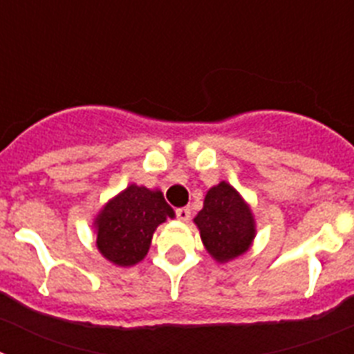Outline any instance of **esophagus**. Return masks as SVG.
Segmentation results:
<instances>
[{"mask_svg":"<svg viewBox=\"0 0 354 354\" xmlns=\"http://www.w3.org/2000/svg\"><path fill=\"white\" fill-rule=\"evenodd\" d=\"M175 214H177V218H179L180 221H187L189 218H192V209H189V207H179L177 211H175Z\"/></svg>","mask_w":354,"mask_h":354,"instance_id":"obj_1","label":"esophagus"}]
</instances>
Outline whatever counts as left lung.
Returning a JSON list of instances; mask_svg holds the SVG:
<instances>
[{
  "label": "left lung",
  "mask_w": 354,
  "mask_h": 354,
  "mask_svg": "<svg viewBox=\"0 0 354 354\" xmlns=\"http://www.w3.org/2000/svg\"><path fill=\"white\" fill-rule=\"evenodd\" d=\"M195 223L205 250L218 262L232 261L248 252L255 237L250 205L225 180L209 189Z\"/></svg>",
  "instance_id": "left-lung-1"
}]
</instances>
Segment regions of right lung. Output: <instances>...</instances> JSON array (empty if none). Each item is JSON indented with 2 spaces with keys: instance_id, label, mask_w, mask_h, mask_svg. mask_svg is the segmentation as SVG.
Here are the masks:
<instances>
[{
  "instance_id": "right-lung-1",
  "label": "right lung",
  "mask_w": 354,
  "mask_h": 354,
  "mask_svg": "<svg viewBox=\"0 0 354 354\" xmlns=\"http://www.w3.org/2000/svg\"><path fill=\"white\" fill-rule=\"evenodd\" d=\"M174 216L159 189L131 184L97 214V248L122 268L138 264L149 252L158 225Z\"/></svg>"
}]
</instances>
